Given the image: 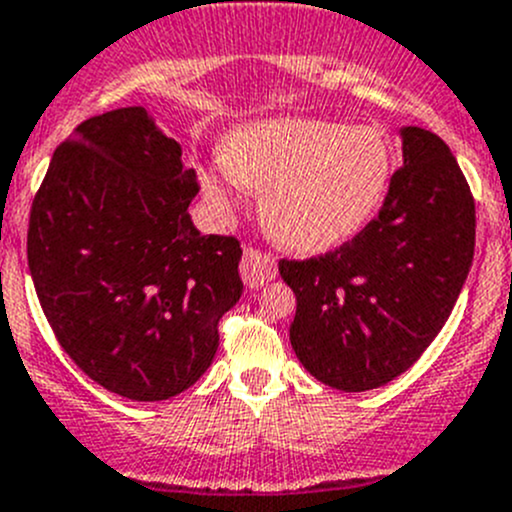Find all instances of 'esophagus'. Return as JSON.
<instances>
[{
  "mask_svg": "<svg viewBox=\"0 0 512 512\" xmlns=\"http://www.w3.org/2000/svg\"><path fill=\"white\" fill-rule=\"evenodd\" d=\"M241 279L248 289H259L266 281L276 279L274 256L259 251V248H246L241 259Z\"/></svg>",
  "mask_w": 512,
  "mask_h": 512,
  "instance_id": "obj_1",
  "label": "esophagus"
}]
</instances>
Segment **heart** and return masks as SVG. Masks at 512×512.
<instances>
[{
    "instance_id": "heart-1",
    "label": "heart",
    "mask_w": 512,
    "mask_h": 512,
    "mask_svg": "<svg viewBox=\"0 0 512 512\" xmlns=\"http://www.w3.org/2000/svg\"><path fill=\"white\" fill-rule=\"evenodd\" d=\"M394 150L377 128L311 118L261 120L223 143V158L198 168L213 208L233 211L246 188L264 191L261 223L274 241L321 253L357 236L382 206Z\"/></svg>"
}]
</instances>
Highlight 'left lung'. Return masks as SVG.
<instances>
[{
  "mask_svg": "<svg viewBox=\"0 0 512 512\" xmlns=\"http://www.w3.org/2000/svg\"><path fill=\"white\" fill-rule=\"evenodd\" d=\"M402 168L362 233L306 261H279L296 294L289 339L306 372L367 392L412 367L440 334L475 251V201L445 140L399 130Z\"/></svg>",
  "mask_w": 512,
  "mask_h": 512,
  "instance_id": "obj_1",
  "label": "left lung"
}]
</instances>
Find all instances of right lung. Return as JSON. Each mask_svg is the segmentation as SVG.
I'll return each mask as SVG.
<instances>
[{
  "label": "right lung",
  "mask_w": 512,
  "mask_h": 512,
  "mask_svg": "<svg viewBox=\"0 0 512 512\" xmlns=\"http://www.w3.org/2000/svg\"><path fill=\"white\" fill-rule=\"evenodd\" d=\"M196 193L180 145L133 105L77 125L29 213V274L57 342L135 402L196 384L241 299V246L201 236L188 213Z\"/></svg>",
  "instance_id": "obj_1"
}]
</instances>
